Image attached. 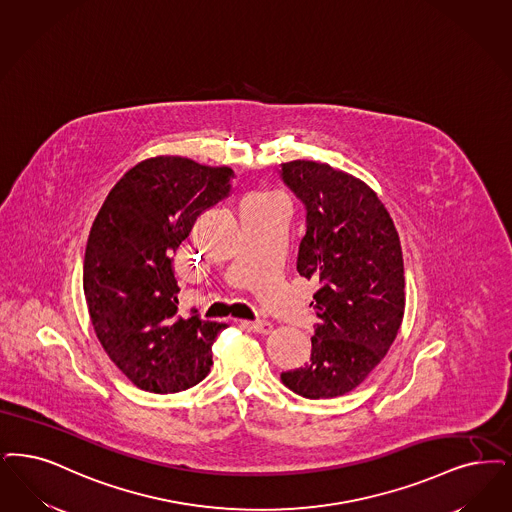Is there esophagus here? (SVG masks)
<instances>
[{"label": "esophagus", "mask_w": 512, "mask_h": 512, "mask_svg": "<svg viewBox=\"0 0 512 512\" xmlns=\"http://www.w3.org/2000/svg\"><path fill=\"white\" fill-rule=\"evenodd\" d=\"M242 326L251 329L253 333H261V335H268L272 331V324L266 320H255V322H244Z\"/></svg>", "instance_id": "esophagus-1"}]
</instances>
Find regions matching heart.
<instances>
[{
	"mask_svg": "<svg viewBox=\"0 0 512 512\" xmlns=\"http://www.w3.org/2000/svg\"><path fill=\"white\" fill-rule=\"evenodd\" d=\"M261 198H274V196H251L249 200H261Z\"/></svg>",
	"mask_w": 512,
	"mask_h": 512,
	"instance_id": "obj_1",
	"label": "heart"
}]
</instances>
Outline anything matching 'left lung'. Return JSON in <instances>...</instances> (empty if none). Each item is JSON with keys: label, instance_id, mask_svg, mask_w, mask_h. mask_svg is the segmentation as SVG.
Returning <instances> with one entry per match:
<instances>
[{"label": "left lung", "instance_id": "1", "mask_svg": "<svg viewBox=\"0 0 512 512\" xmlns=\"http://www.w3.org/2000/svg\"><path fill=\"white\" fill-rule=\"evenodd\" d=\"M278 173L307 209L297 272L318 284L310 360L280 377L310 400L343 396L377 368L402 324L400 238L377 194L345 171L295 160Z\"/></svg>", "mask_w": 512, "mask_h": 512}]
</instances>
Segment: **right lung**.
<instances>
[{"label":"right lung","mask_w":512,"mask_h":512,"mask_svg":"<svg viewBox=\"0 0 512 512\" xmlns=\"http://www.w3.org/2000/svg\"><path fill=\"white\" fill-rule=\"evenodd\" d=\"M230 167L158 156L129 169L106 196L83 259L91 324L110 360L139 389L198 385L225 324L179 314L173 253L196 219L232 190Z\"/></svg>","instance_id":"obj_1"}]
</instances>
